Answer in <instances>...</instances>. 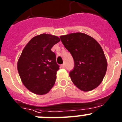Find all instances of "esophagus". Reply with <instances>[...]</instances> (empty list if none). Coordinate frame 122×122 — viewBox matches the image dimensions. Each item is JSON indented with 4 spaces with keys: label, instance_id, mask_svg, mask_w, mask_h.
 Listing matches in <instances>:
<instances>
[{
    "label": "esophagus",
    "instance_id": "obj_1",
    "mask_svg": "<svg viewBox=\"0 0 122 122\" xmlns=\"http://www.w3.org/2000/svg\"><path fill=\"white\" fill-rule=\"evenodd\" d=\"M61 67H62V68H65V63L62 64V65H61Z\"/></svg>",
    "mask_w": 122,
    "mask_h": 122
}]
</instances>
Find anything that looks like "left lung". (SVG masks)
Instances as JSON below:
<instances>
[{
    "label": "left lung",
    "instance_id": "obj_1",
    "mask_svg": "<svg viewBox=\"0 0 122 122\" xmlns=\"http://www.w3.org/2000/svg\"><path fill=\"white\" fill-rule=\"evenodd\" d=\"M60 38L74 59V68L70 72L73 84L84 92L97 88L103 81L107 67L100 44L93 38L80 32Z\"/></svg>",
    "mask_w": 122,
    "mask_h": 122
}]
</instances>
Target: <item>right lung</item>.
<instances>
[{"label": "right lung", "mask_w": 122, "mask_h": 122, "mask_svg": "<svg viewBox=\"0 0 122 122\" xmlns=\"http://www.w3.org/2000/svg\"><path fill=\"white\" fill-rule=\"evenodd\" d=\"M60 41L58 36L43 33L32 38L22 50L18 71L23 84L32 93L46 94L54 85L59 65L51 48Z\"/></svg>", "instance_id": "obj_1"}]
</instances>
